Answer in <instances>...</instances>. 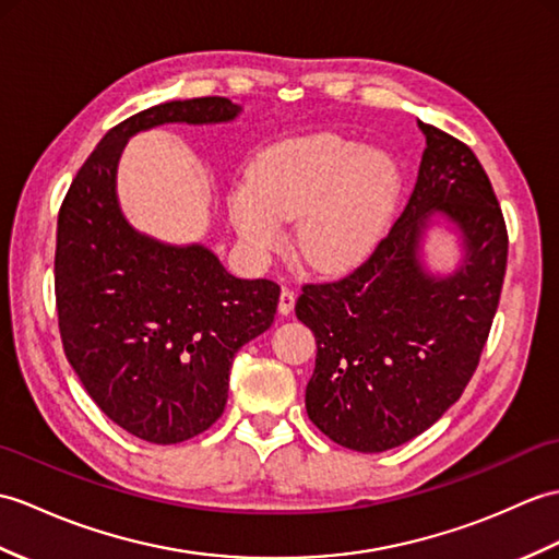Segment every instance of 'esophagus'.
Listing matches in <instances>:
<instances>
[{"mask_svg": "<svg viewBox=\"0 0 559 559\" xmlns=\"http://www.w3.org/2000/svg\"><path fill=\"white\" fill-rule=\"evenodd\" d=\"M295 307V293L290 288H283L281 297H278V311L283 317H288Z\"/></svg>", "mask_w": 559, "mask_h": 559, "instance_id": "esophagus-1", "label": "esophagus"}]
</instances>
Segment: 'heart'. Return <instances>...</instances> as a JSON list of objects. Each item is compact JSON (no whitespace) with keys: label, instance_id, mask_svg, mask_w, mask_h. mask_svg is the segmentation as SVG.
<instances>
[{"label":"heart","instance_id":"heart-1","mask_svg":"<svg viewBox=\"0 0 559 559\" xmlns=\"http://www.w3.org/2000/svg\"><path fill=\"white\" fill-rule=\"evenodd\" d=\"M397 192L400 168L391 154L343 135H311L264 152L254 174L233 183L228 214L257 259L278 248L283 221L300 216V257L319 271H343L383 236Z\"/></svg>","mask_w":559,"mask_h":559}]
</instances>
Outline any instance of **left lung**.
Returning a JSON list of instances; mask_svg holds the SVG:
<instances>
[{"mask_svg": "<svg viewBox=\"0 0 559 559\" xmlns=\"http://www.w3.org/2000/svg\"><path fill=\"white\" fill-rule=\"evenodd\" d=\"M419 128V176L393 228L347 276L302 285L295 305L317 338L309 419L357 452L407 443L455 405L481 359L508 266V228L481 162L436 126ZM433 213L463 233L465 259L448 277L418 259Z\"/></svg>", "mask_w": 559, "mask_h": 559, "instance_id": "1", "label": "left lung"}]
</instances>
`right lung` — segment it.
Wrapping results in <instances>:
<instances>
[{
  "label": "right lung",
  "mask_w": 559,
  "mask_h": 559,
  "mask_svg": "<svg viewBox=\"0 0 559 559\" xmlns=\"http://www.w3.org/2000/svg\"><path fill=\"white\" fill-rule=\"evenodd\" d=\"M238 114L226 97H194L131 116L102 138L59 210L63 353L95 405L147 443H183L224 414L233 357L274 323L281 288L230 276L204 245L142 236L119 210L116 166L140 131L226 123Z\"/></svg>",
  "instance_id": "right-lung-1"
}]
</instances>
